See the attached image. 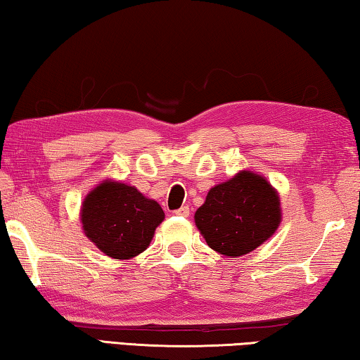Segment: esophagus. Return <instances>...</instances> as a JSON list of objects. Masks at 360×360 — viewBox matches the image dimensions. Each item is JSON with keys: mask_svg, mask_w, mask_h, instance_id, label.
Returning a JSON list of instances; mask_svg holds the SVG:
<instances>
[{"mask_svg": "<svg viewBox=\"0 0 360 360\" xmlns=\"http://www.w3.org/2000/svg\"><path fill=\"white\" fill-rule=\"evenodd\" d=\"M176 215H179V217H188V214H191V209H188V206H182L181 209H178V211H174Z\"/></svg>", "mask_w": 360, "mask_h": 360, "instance_id": "1", "label": "esophagus"}]
</instances>
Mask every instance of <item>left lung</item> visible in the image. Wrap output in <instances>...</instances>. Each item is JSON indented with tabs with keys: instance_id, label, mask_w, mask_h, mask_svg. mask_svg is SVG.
<instances>
[{
	"instance_id": "1",
	"label": "left lung",
	"mask_w": 360,
	"mask_h": 360,
	"mask_svg": "<svg viewBox=\"0 0 360 360\" xmlns=\"http://www.w3.org/2000/svg\"><path fill=\"white\" fill-rule=\"evenodd\" d=\"M282 206L276 187L250 169L214 186L195 212V225L207 245L225 257L253 252L277 231Z\"/></svg>"
}]
</instances>
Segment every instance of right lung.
Segmentation results:
<instances>
[{
    "label": "right lung",
    "mask_w": 360,
    "mask_h": 360,
    "mask_svg": "<svg viewBox=\"0 0 360 360\" xmlns=\"http://www.w3.org/2000/svg\"><path fill=\"white\" fill-rule=\"evenodd\" d=\"M163 219L158 201L113 179L91 188L80 207L84 236L113 259H130L145 252Z\"/></svg>",
    "instance_id": "add662e5"
}]
</instances>
